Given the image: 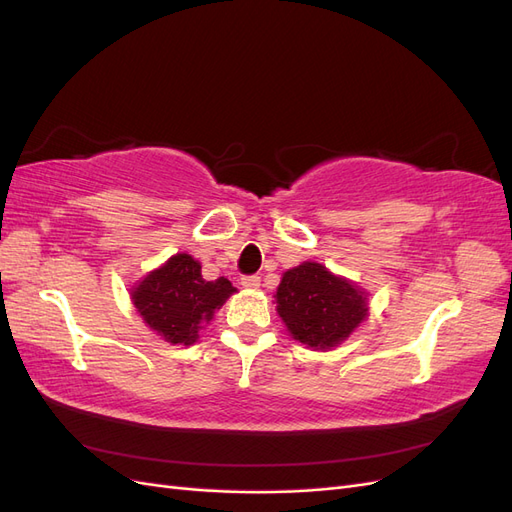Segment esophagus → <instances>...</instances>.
Masks as SVG:
<instances>
[{"instance_id": "1", "label": "esophagus", "mask_w": 512, "mask_h": 512, "mask_svg": "<svg viewBox=\"0 0 512 512\" xmlns=\"http://www.w3.org/2000/svg\"><path fill=\"white\" fill-rule=\"evenodd\" d=\"M241 286L250 288V290H258L260 288V277L258 275H245V277H241Z\"/></svg>"}]
</instances>
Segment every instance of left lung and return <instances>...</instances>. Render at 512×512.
Returning <instances> with one entry per match:
<instances>
[{"label": "left lung", "instance_id": "left-lung-1", "mask_svg": "<svg viewBox=\"0 0 512 512\" xmlns=\"http://www.w3.org/2000/svg\"><path fill=\"white\" fill-rule=\"evenodd\" d=\"M275 303L290 335L316 350L342 344L367 316V294L320 262L288 269Z\"/></svg>", "mask_w": 512, "mask_h": 512}]
</instances>
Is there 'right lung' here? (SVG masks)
<instances>
[{"label":"right lung","mask_w":512,"mask_h":512,"mask_svg":"<svg viewBox=\"0 0 512 512\" xmlns=\"http://www.w3.org/2000/svg\"><path fill=\"white\" fill-rule=\"evenodd\" d=\"M235 290L226 277L207 282L200 262L190 254H175L132 288V303L147 327L166 342L192 346Z\"/></svg>","instance_id":"obj_1"}]
</instances>
